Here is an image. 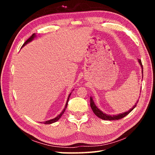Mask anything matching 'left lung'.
Segmentation results:
<instances>
[{
  "label": "left lung",
  "mask_w": 155,
  "mask_h": 155,
  "mask_svg": "<svg viewBox=\"0 0 155 155\" xmlns=\"http://www.w3.org/2000/svg\"><path fill=\"white\" fill-rule=\"evenodd\" d=\"M139 62L140 65L141 66V68H142V73H143V64H142V62H141V60L139 59ZM91 107L92 108V110H93V113L95 114V115H97L98 117H99L100 118L103 120H119L121 119V118H123V117H124L125 116H127L128 114H129L131 111H132L135 107L137 106V104H134V106H133V107L132 108H130L129 110H128L127 112H124L123 113H120L119 114H117V115H113V116H111V115H108L107 114H105L104 113L103 111H101L100 109H98V108L97 107L96 104H94V101L93 100V98L91 97ZM138 103V101L137 102V103Z\"/></svg>",
  "instance_id": "8db88e82"
}]
</instances>
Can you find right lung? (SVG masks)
<instances>
[{"label":"right lung","instance_id":"add662e5","mask_svg":"<svg viewBox=\"0 0 155 155\" xmlns=\"http://www.w3.org/2000/svg\"><path fill=\"white\" fill-rule=\"evenodd\" d=\"M35 37H36V35L34 33V34H32V36L31 37L29 38L28 40L26 41L24 44H23V45H22V47H24L25 45H27V43H28V42H31L32 40H33V39L35 38ZM71 93H70L69 94V95H68V99H67V103H66V105H65V107L64 108V109H63V110H62V112H61V113L60 114H58V116L57 117H55L54 118H52V119H51V120H47V121H45V122H43V123L44 124H52V123H55V122H57V120H58V119L59 118H60L61 117H62V115L63 114V113H64V111H65V110H66V108H67V105H68V101H69V98H70V96H71Z\"/></svg>","mask_w":155,"mask_h":155}]
</instances>
